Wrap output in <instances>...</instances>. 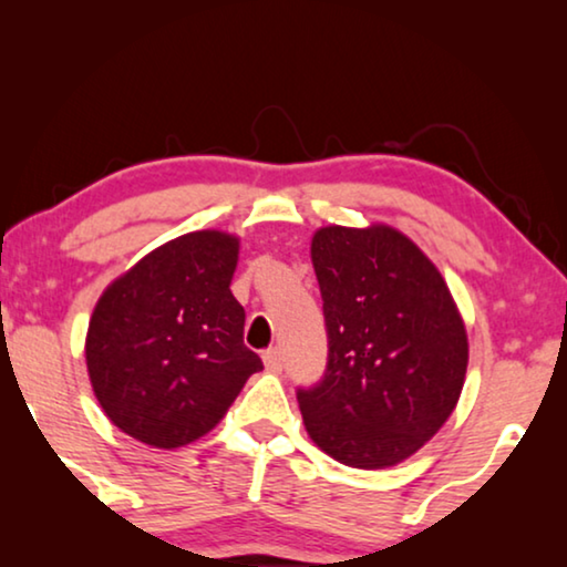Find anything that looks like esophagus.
Segmentation results:
<instances>
[{"instance_id":"obj_1","label":"esophagus","mask_w":567,"mask_h":567,"mask_svg":"<svg viewBox=\"0 0 567 567\" xmlns=\"http://www.w3.org/2000/svg\"><path fill=\"white\" fill-rule=\"evenodd\" d=\"M262 363H266L268 371H281V351H278V348H268V351L262 353Z\"/></svg>"}]
</instances>
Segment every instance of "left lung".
<instances>
[{
    "label": "left lung",
    "mask_w": 567,
    "mask_h": 567,
    "mask_svg": "<svg viewBox=\"0 0 567 567\" xmlns=\"http://www.w3.org/2000/svg\"><path fill=\"white\" fill-rule=\"evenodd\" d=\"M328 324V371L299 390L309 439L355 470L405 462L460 402L470 343L433 260L390 224L312 235Z\"/></svg>",
    "instance_id": "8db88e82"
}]
</instances>
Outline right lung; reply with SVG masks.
I'll list each match as a JSON object with an SVG mask.
<instances>
[{"label": "right lung", "mask_w": 567, "mask_h": 567, "mask_svg": "<svg viewBox=\"0 0 567 567\" xmlns=\"http://www.w3.org/2000/svg\"><path fill=\"white\" fill-rule=\"evenodd\" d=\"M239 237L198 229L154 247L92 309L84 361L115 429L154 449L206 436L262 369L231 297Z\"/></svg>", "instance_id": "add662e5"}]
</instances>
